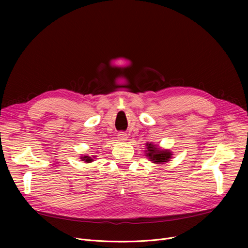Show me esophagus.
I'll return each mask as SVG.
<instances>
[{"label": "esophagus", "instance_id": "1", "mask_svg": "<svg viewBox=\"0 0 248 248\" xmlns=\"http://www.w3.org/2000/svg\"><path fill=\"white\" fill-rule=\"evenodd\" d=\"M117 138H119V140L121 141H125L127 140V135L125 133H120L119 135H117Z\"/></svg>", "mask_w": 248, "mask_h": 248}]
</instances>
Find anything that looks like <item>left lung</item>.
<instances>
[{
    "instance_id": "obj_1",
    "label": "left lung",
    "mask_w": 248,
    "mask_h": 248,
    "mask_svg": "<svg viewBox=\"0 0 248 248\" xmlns=\"http://www.w3.org/2000/svg\"><path fill=\"white\" fill-rule=\"evenodd\" d=\"M147 150H146V155L152 161V163L155 164H164L168 161H170L172 158V152L169 150H161L160 148H157L152 144H147Z\"/></svg>"
}]
</instances>
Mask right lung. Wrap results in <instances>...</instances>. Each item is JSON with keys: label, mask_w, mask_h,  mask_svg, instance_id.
Returning a JSON list of instances; mask_svg holds the SVG:
<instances>
[{"label": "right lung", "mask_w": 248, "mask_h": 248, "mask_svg": "<svg viewBox=\"0 0 248 248\" xmlns=\"http://www.w3.org/2000/svg\"><path fill=\"white\" fill-rule=\"evenodd\" d=\"M80 159H81V161H84L85 163H91L93 161V159L89 157V155H83V157H81Z\"/></svg>", "instance_id": "right-lung-1"}]
</instances>
